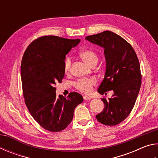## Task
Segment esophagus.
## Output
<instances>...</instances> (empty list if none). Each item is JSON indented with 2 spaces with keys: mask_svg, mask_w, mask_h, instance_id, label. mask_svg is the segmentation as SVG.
I'll use <instances>...</instances> for the list:
<instances>
[{
  "mask_svg": "<svg viewBox=\"0 0 158 158\" xmlns=\"http://www.w3.org/2000/svg\"><path fill=\"white\" fill-rule=\"evenodd\" d=\"M90 99H91V98L89 97V96L84 95V100H90Z\"/></svg>",
  "mask_w": 158,
  "mask_h": 158,
  "instance_id": "34e87169",
  "label": "esophagus"
}]
</instances>
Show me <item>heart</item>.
Segmentation results:
<instances>
[{"instance_id":"1","label":"heart","mask_w":158,"mask_h":158,"mask_svg":"<svg viewBox=\"0 0 158 158\" xmlns=\"http://www.w3.org/2000/svg\"><path fill=\"white\" fill-rule=\"evenodd\" d=\"M79 57L84 62L89 66H93V65H96L98 63V58L96 53L90 49H84L79 52ZM72 62L71 59L69 57H67L64 60L63 63V69L65 73H68L70 70ZM96 84V81L95 79L89 78V79H82L77 81L74 85L77 89L82 93H88L90 92L92 90L93 85Z\"/></svg>"}]
</instances>
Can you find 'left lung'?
<instances>
[{"label": "left lung", "instance_id": "8db88e82", "mask_svg": "<svg viewBox=\"0 0 158 158\" xmlns=\"http://www.w3.org/2000/svg\"><path fill=\"white\" fill-rule=\"evenodd\" d=\"M85 40L104 49L106 70L98 93L103 95L114 91L111 98L102 99L105 108L96 118L104 125H118L129 116L140 90L141 74L137 54L126 40L111 31L88 36Z\"/></svg>", "mask_w": 158, "mask_h": 158}]
</instances>
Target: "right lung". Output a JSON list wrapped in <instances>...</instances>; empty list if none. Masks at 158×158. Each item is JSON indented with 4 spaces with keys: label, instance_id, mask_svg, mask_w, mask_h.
<instances>
[{
    "label": "right lung",
    "instance_id": "add662e5",
    "mask_svg": "<svg viewBox=\"0 0 158 158\" xmlns=\"http://www.w3.org/2000/svg\"><path fill=\"white\" fill-rule=\"evenodd\" d=\"M80 40L53 35L39 37L29 45L23 56L21 75L25 103L33 118L51 132H60L73 118L76 106L84 99L72 92L68 98L56 97L55 85L65 75L66 54Z\"/></svg>",
    "mask_w": 158,
    "mask_h": 158
}]
</instances>
